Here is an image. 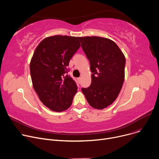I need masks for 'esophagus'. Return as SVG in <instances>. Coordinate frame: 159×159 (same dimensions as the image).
I'll return each instance as SVG.
<instances>
[{"instance_id": "1", "label": "esophagus", "mask_w": 159, "mask_h": 159, "mask_svg": "<svg viewBox=\"0 0 159 159\" xmlns=\"http://www.w3.org/2000/svg\"><path fill=\"white\" fill-rule=\"evenodd\" d=\"M77 80H78L79 83L80 84V77H79V78H77Z\"/></svg>"}]
</instances>
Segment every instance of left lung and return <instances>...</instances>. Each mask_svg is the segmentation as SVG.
<instances>
[{"label":"left lung","instance_id":"obj_1","mask_svg":"<svg viewBox=\"0 0 159 159\" xmlns=\"http://www.w3.org/2000/svg\"><path fill=\"white\" fill-rule=\"evenodd\" d=\"M79 39L92 72L91 85L81 90L91 107L103 109L113 103L121 89L125 57L118 46L109 39L97 36Z\"/></svg>","mask_w":159,"mask_h":159}]
</instances>
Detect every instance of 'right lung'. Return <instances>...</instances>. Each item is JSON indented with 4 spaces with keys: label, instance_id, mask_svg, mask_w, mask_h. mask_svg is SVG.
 Instances as JSON below:
<instances>
[{
    "label": "right lung",
    "instance_id": "1",
    "mask_svg": "<svg viewBox=\"0 0 159 159\" xmlns=\"http://www.w3.org/2000/svg\"><path fill=\"white\" fill-rule=\"evenodd\" d=\"M80 47L77 38L57 35L44 39L34 51L30 63L33 88L52 111H65L72 103L78 88L68 66Z\"/></svg>",
    "mask_w": 159,
    "mask_h": 159
}]
</instances>
